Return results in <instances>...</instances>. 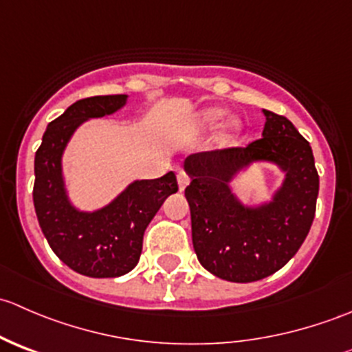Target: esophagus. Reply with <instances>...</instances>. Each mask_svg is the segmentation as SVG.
<instances>
[{
    "mask_svg": "<svg viewBox=\"0 0 352 352\" xmlns=\"http://www.w3.org/2000/svg\"><path fill=\"white\" fill-rule=\"evenodd\" d=\"M177 180H179V187L180 190H184L187 187V184H189V177H187L186 172H179L177 173Z\"/></svg>",
    "mask_w": 352,
    "mask_h": 352,
    "instance_id": "1",
    "label": "esophagus"
}]
</instances>
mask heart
<instances>
[{"label": "heart", "instance_id": "heart-1", "mask_svg": "<svg viewBox=\"0 0 352 352\" xmlns=\"http://www.w3.org/2000/svg\"><path fill=\"white\" fill-rule=\"evenodd\" d=\"M219 119H221V112L219 110H209V112L204 113V122H208L209 126L218 124Z\"/></svg>", "mask_w": 352, "mask_h": 352}]
</instances>
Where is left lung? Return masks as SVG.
<instances>
[{"label": "left lung", "instance_id": "left-lung-1", "mask_svg": "<svg viewBox=\"0 0 352 352\" xmlns=\"http://www.w3.org/2000/svg\"><path fill=\"white\" fill-rule=\"evenodd\" d=\"M264 116L261 140L186 160L194 250L202 267L232 283L258 281L286 265L307 239L317 209L310 143L285 116L271 110ZM255 159L278 162L287 180L271 205L252 210L236 201L228 182Z\"/></svg>", "mask_w": 352, "mask_h": 352}]
</instances>
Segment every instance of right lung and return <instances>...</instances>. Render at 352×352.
<instances>
[{
  "label": "right lung",
  "instance_id": "add662e5",
  "mask_svg": "<svg viewBox=\"0 0 352 352\" xmlns=\"http://www.w3.org/2000/svg\"><path fill=\"white\" fill-rule=\"evenodd\" d=\"M126 95H102L74 102L52 120L35 153L34 206L42 233L63 262L88 278H117L140 261L146 226L170 194L177 192L173 172L131 184L112 204L80 212L69 204L61 177V155L83 120L104 117L126 104Z\"/></svg>",
  "mask_w": 352,
  "mask_h": 352
}]
</instances>
